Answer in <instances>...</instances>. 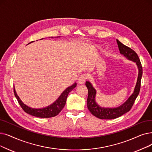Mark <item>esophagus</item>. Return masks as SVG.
<instances>
[{
	"label": "esophagus",
	"instance_id": "34e87169",
	"mask_svg": "<svg viewBox=\"0 0 152 152\" xmlns=\"http://www.w3.org/2000/svg\"><path fill=\"white\" fill-rule=\"evenodd\" d=\"M88 78L87 76L85 75H81L78 77V80H77V83L80 84H83L85 83L86 80V79Z\"/></svg>",
	"mask_w": 152,
	"mask_h": 152
}]
</instances>
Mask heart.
I'll list each match as a JSON object with an SVG mask.
<instances>
[{
	"instance_id": "heart-1",
	"label": "heart",
	"mask_w": 152,
	"mask_h": 152,
	"mask_svg": "<svg viewBox=\"0 0 152 152\" xmlns=\"http://www.w3.org/2000/svg\"><path fill=\"white\" fill-rule=\"evenodd\" d=\"M99 47V48H100L101 47V46H98V47Z\"/></svg>"
}]
</instances>
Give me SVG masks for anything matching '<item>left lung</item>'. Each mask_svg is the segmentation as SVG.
Returning a JSON list of instances; mask_svg holds the SVG:
<instances>
[{
    "mask_svg": "<svg viewBox=\"0 0 152 152\" xmlns=\"http://www.w3.org/2000/svg\"><path fill=\"white\" fill-rule=\"evenodd\" d=\"M117 43L120 53L123 55L127 60L136 63L138 70V77L133 93L126 101L117 107H104L100 106L96 101V90L89 81H86V86L88 89V97L87 99L88 108L92 115L101 119H114L127 113L132 107L140 92V82L142 76V66L139 58L133 50L122 44L117 39Z\"/></svg>",
    "mask_w": 152,
    "mask_h": 152,
    "instance_id": "left-lung-1",
    "label": "left lung"
}]
</instances>
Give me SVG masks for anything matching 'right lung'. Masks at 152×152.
<instances>
[{"label":"right lung","mask_w":152,"mask_h":152,"mask_svg":"<svg viewBox=\"0 0 152 152\" xmlns=\"http://www.w3.org/2000/svg\"><path fill=\"white\" fill-rule=\"evenodd\" d=\"M51 38H53V37H51ZM32 42H31L28 44ZM76 85H77L76 83H75L73 84H72L71 86H70L68 87L62 92L61 95L58 97L57 99L53 103H52L51 104L48 105V106L43 107V108H39V109L32 108L25 104L20 99L19 96L17 95L15 87H14V91L15 96L17 98L19 104L20 105V106L22 107V108L26 113L30 114L31 115H33V116L37 117L49 118V117H55L60 113L61 110L64 107L66 102V99L68 96V94L72 89L76 87Z\"/></svg>","instance_id":"add662e5"}]
</instances>
